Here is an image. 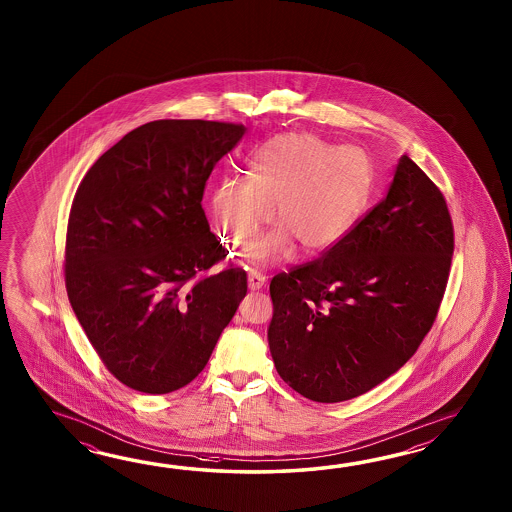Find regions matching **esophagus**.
Here are the masks:
<instances>
[{"label":"esophagus","instance_id":"obj_1","mask_svg":"<svg viewBox=\"0 0 512 512\" xmlns=\"http://www.w3.org/2000/svg\"><path fill=\"white\" fill-rule=\"evenodd\" d=\"M263 285H265V276L261 272L252 271L249 274V289L251 291H260Z\"/></svg>","mask_w":512,"mask_h":512}]
</instances>
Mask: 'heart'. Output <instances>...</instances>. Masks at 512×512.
<instances>
[{"instance_id":"b5f03b06","label":"heart","mask_w":512,"mask_h":512,"mask_svg":"<svg viewBox=\"0 0 512 512\" xmlns=\"http://www.w3.org/2000/svg\"><path fill=\"white\" fill-rule=\"evenodd\" d=\"M251 172V181L230 179L214 190L212 212L230 247L243 252L271 221L274 207L278 229L252 251L256 265L287 258L294 243L307 254L331 249L353 227L370 194L364 157L309 133L263 142Z\"/></svg>"}]
</instances>
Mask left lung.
I'll use <instances>...</instances> for the list:
<instances>
[{
    "label": "left lung",
    "mask_w": 512,
    "mask_h": 512,
    "mask_svg": "<svg viewBox=\"0 0 512 512\" xmlns=\"http://www.w3.org/2000/svg\"><path fill=\"white\" fill-rule=\"evenodd\" d=\"M452 252L443 192L403 155L386 197L337 245L272 278L269 346L280 377L316 403L386 381L434 326Z\"/></svg>",
    "instance_id": "8db88e82"
}]
</instances>
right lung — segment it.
<instances>
[{
	"mask_svg": "<svg viewBox=\"0 0 512 512\" xmlns=\"http://www.w3.org/2000/svg\"><path fill=\"white\" fill-rule=\"evenodd\" d=\"M218 120H153L98 157L69 212L67 296L109 373L161 395L194 381L247 294L210 232L203 194L245 133Z\"/></svg>",
	"mask_w": 512,
	"mask_h": 512,
	"instance_id": "obj_1",
	"label": "right lung"
}]
</instances>
